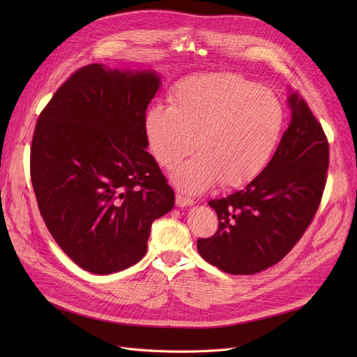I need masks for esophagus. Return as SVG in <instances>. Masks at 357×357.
<instances>
[{"mask_svg": "<svg viewBox=\"0 0 357 357\" xmlns=\"http://www.w3.org/2000/svg\"><path fill=\"white\" fill-rule=\"evenodd\" d=\"M194 199L192 198H188V197H183L181 194H176V205L179 208H183V207H191V205H194Z\"/></svg>", "mask_w": 357, "mask_h": 357, "instance_id": "obj_1", "label": "esophagus"}]
</instances>
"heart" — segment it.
<instances>
[{"label":"heart","instance_id":"1","mask_svg":"<svg viewBox=\"0 0 357 357\" xmlns=\"http://www.w3.org/2000/svg\"><path fill=\"white\" fill-rule=\"evenodd\" d=\"M284 121V107L272 91L240 75L207 73L179 82L171 105L150 107L144 135L166 169L197 146L199 153L181 165L172 181L181 191L198 194L218 179L238 186L256 178L275 152Z\"/></svg>","mask_w":357,"mask_h":357}]
</instances>
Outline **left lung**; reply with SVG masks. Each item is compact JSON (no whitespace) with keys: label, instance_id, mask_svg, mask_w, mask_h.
<instances>
[{"label":"left lung","instance_id":"left-lung-1","mask_svg":"<svg viewBox=\"0 0 357 357\" xmlns=\"http://www.w3.org/2000/svg\"><path fill=\"white\" fill-rule=\"evenodd\" d=\"M291 121L271 162L245 188L208 205L218 230L198 238V253L231 275H252L282 259L303 237L320 205L328 169L321 124L298 92L288 97Z\"/></svg>","mask_w":357,"mask_h":357}]
</instances>
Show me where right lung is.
I'll list each match as a JSON object with an SVG mask.
<instances>
[{
  "label": "right lung",
  "mask_w": 357,
  "mask_h": 357,
  "mask_svg": "<svg viewBox=\"0 0 357 357\" xmlns=\"http://www.w3.org/2000/svg\"><path fill=\"white\" fill-rule=\"evenodd\" d=\"M152 70L81 68L37 120L30 175L54 241L82 269L108 275L146 255L152 222L175 194L147 152L144 114L160 88Z\"/></svg>",
  "instance_id": "1"
}]
</instances>
